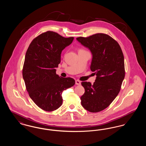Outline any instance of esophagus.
Returning <instances> with one entry per match:
<instances>
[{
	"mask_svg": "<svg viewBox=\"0 0 146 146\" xmlns=\"http://www.w3.org/2000/svg\"><path fill=\"white\" fill-rule=\"evenodd\" d=\"M76 84L78 85H81V82L79 80H76Z\"/></svg>",
	"mask_w": 146,
	"mask_h": 146,
	"instance_id": "1",
	"label": "esophagus"
}]
</instances>
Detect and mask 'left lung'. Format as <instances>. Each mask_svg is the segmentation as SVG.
<instances>
[{"label": "left lung", "mask_w": 146, "mask_h": 146, "mask_svg": "<svg viewBox=\"0 0 146 146\" xmlns=\"http://www.w3.org/2000/svg\"><path fill=\"white\" fill-rule=\"evenodd\" d=\"M92 54L91 71L96 79L93 85L83 82L85 92L80 97L84 108L92 113L102 111L117 96L125 77L124 57L118 42L110 35L97 33L76 38Z\"/></svg>", "instance_id": "8db88e82"}]
</instances>
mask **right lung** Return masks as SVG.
<instances>
[{"instance_id": "1", "label": "right lung", "mask_w": 146, "mask_h": 146, "mask_svg": "<svg viewBox=\"0 0 146 146\" xmlns=\"http://www.w3.org/2000/svg\"><path fill=\"white\" fill-rule=\"evenodd\" d=\"M73 37L64 38L52 31L39 35L27 50L22 76L29 97L42 110L52 111L62 104L63 91L73 86L75 80L56 73L63 49Z\"/></svg>"}]
</instances>
